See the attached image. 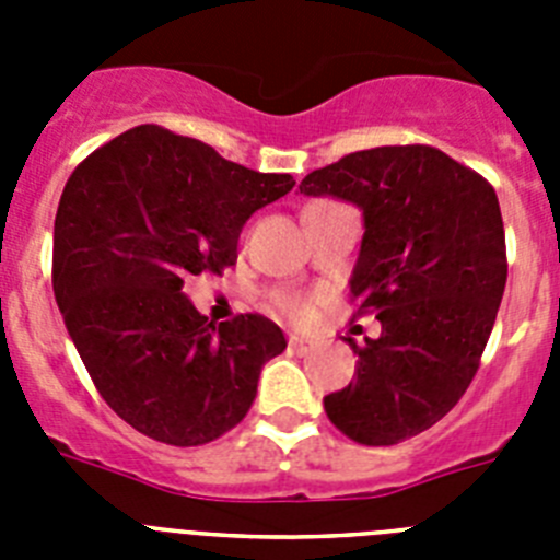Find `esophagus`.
<instances>
[{"label": "esophagus", "instance_id": "esophagus-1", "mask_svg": "<svg viewBox=\"0 0 560 560\" xmlns=\"http://www.w3.org/2000/svg\"><path fill=\"white\" fill-rule=\"evenodd\" d=\"M289 348L294 350V353L305 355V353H308L311 348H314V345H311V341L305 339V336H296V334H291V336H289Z\"/></svg>", "mask_w": 560, "mask_h": 560}]
</instances>
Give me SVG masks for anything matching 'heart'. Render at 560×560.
<instances>
[{"label":"heart","mask_w":560,"mask_h":560,"mask_svg":"<svg viewBox=\"0 0 560 560\" xmlns=\"http://www.w3.org/2000/svg\"><path fill=\"white\" fill-rule=\"evenodd\" d=\"M277 305H280V311H285L291 319H300V323L311 316V303L296 294H277Z\"/></svg>","instance_id":"obj_1"}]
</instances>
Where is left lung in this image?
<instances>
[{
  "instance_id": "left-lung-1",
  "label": "left lung",
  "mask_w": 560,
  "mask_h": 560,
  "mask_svg": "<svg viewBox=\"0 0 560 560\" xmlns=\"http://www.w3.org/2000/svg\"><path fill=\"white\" fill-rule=\"evenodd\" d=\"M305 196L361 210L350 294L375 311L378 339L359 355L348 387L325 395L339 432L395 446L434 427L479 368L508 283L497 190L438 148L381 145L308 173Z\"/></svg>"
}]
</instances>
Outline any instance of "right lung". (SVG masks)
<instances>
[{
    "label": "right lung",
    "mask_w": 560,
    "mask_h": 560,
    "mask_svg": "<svg viewBox=\"0 0 560 560\" xmlns=\"http://www.w3.org/2000/svg\"><path fill=\"white\" fill-rule=\"evenodd\" d=\"M294 187L205 142L137 126L75 167L52 235V291L97 393L167 446L237 427L283 330L260 314L212 325L182 294L190 275L237 260L252 212Z\"/></svg>",
    "instance_id": "obj_1"
}]
</instances>
